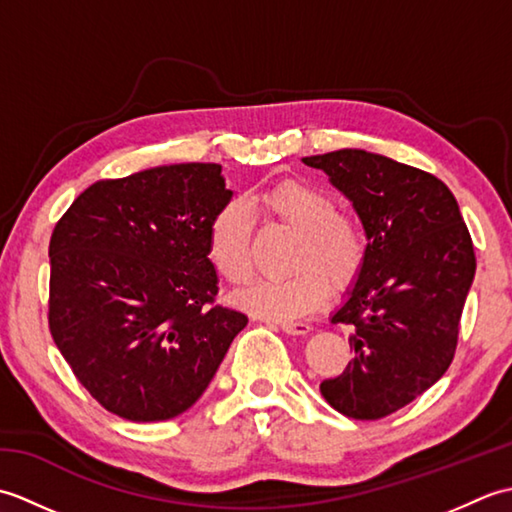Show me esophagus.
Here are the masks:
<instances>
[{
  "label": "esophagus",
  "instance_id": "1",
  "mask_svg": "<svg viewBox=\"0 0 512 512\" xmlns=\"http://www.w3.org/2000/svg\"><path fill=\"white\" fill-rule=\"evenodd\" d=\"M279 328L284 330L286 334H308L312 328L308 323H292V321H284V323H279Z\"/></svg>",
  "mask_w": 512,
  "mask_h": 512
}]
</instances>
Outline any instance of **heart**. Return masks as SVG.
Returning a JSON list of instances; mask_svg holds the SVG:
<instances>
[{"mask_svg":"<svg viewBox=\"0 0 512 512\" xmlns=\"http://www.w3.org/2000/svg\"><path fill=\"white\" fill-rule=\"evenodd\" d=\"M248 208L268 224L297 233L290 270L279 279H259L239 292L235 303L264 319L292 321L323 306L334 290H345L361 275L367 244L361 224L336 211L328 191L303 180H284L248 198ZM255 220L242 202L217 209L206 231V255L217 275L242 286L253 275Z\"/></svg>","mask_w":512,"mask_h":512,"instance_id":"b5f03b06","label":"heart"}]
</instances>
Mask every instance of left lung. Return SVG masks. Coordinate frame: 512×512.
Wrapping results in <instances>:
<instances>
[{"label":"left lung","mask_w":512,"mask_h":512,"mask_svg":"<svg viewBox=\"0 0 512 512\" xmlns=\"http://www.w3.org/2000/svg\"><path fill=\"white\" fill-rule=\"evenodd\" d=\"M352 202L367 237L361 275L332 323L352 325L354 358L321 383L354 420L385 418L447 372L475 277L473 242L447 184L363 149L303 158Z\"/></svg>","instance_id":"1"}]
</instances>
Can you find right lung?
Returning a JSON list of instances; mask_svg holds the SVG:
<instances>
[{
	"mask_svg": "<svg viewBox=\"0 0 512 512\" xmlns=\"http://www.w3.org/2000/svg\"><path fill=\"white\" fill-rule=\"evenodd\" d=\"M231 198L220 165L184 162L94 182L54 226L50 334L116 416H180L246 328V314L215 306L206 255L211 217Z\"/></svg>",
	"mask_w": 512,
	"mask_h": 512,
	"instance_id": "obj_1",
	"label": "right lung"
}]
</instances>
